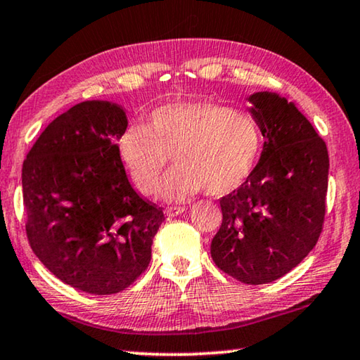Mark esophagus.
<instances>
[{"label": "esophagus", "mask_w": 360, "mask_h": 360, "mask_svg": "<svg viewBox=\"0 0 360 360\" xmlns=\"http://www.w3.org/2000/svg\"><path fill=\"white\" fill-rule=\"evenodd\" d=\"M186 210H187L186 206H168V208L165 210V214L168 217H174V216L182 214V212H184Z\"/></svg>", "instance_id": "1"}]
</instances>
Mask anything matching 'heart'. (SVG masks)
Segmentation results:
<instances>
[{"mask_svg":"<svg viewBox=\"0 0 360 360\" xmlns=\"http://www.w3.org/2000/svg\"><path fill=\"white\" fill-rule=\"evenodd\" d=\"M262 149V130L252 114L212 101L163 105L143 127H129L117 139L122 165L139 193L150 197L173 158L176 168L162 187L168 200L182 202L206 191L224 197L252 174Z\"/></svg>","mask_w":360,"mask_h":360,"instance_id":"1","label":"heart"}]
</instances>
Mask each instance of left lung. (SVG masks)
Instances as JSON below:
<instances>
[{"instance_id": "obj_1", "label": "left lung", "mask_w": 360, "mask_h": 360, "mask_svg": "<svg viewBox=\"0 0 360 360\" xmlns=\"http://www.w3.org/2000/svg\"><path fill=\"white\" fill-rule=\"evenodd\" d=\"M265 138L249 179L221 202L211 257L229 276L265 284L284 276L318 243L326 219L328 152L294 103L271 92L249 96Z\"/></svg>"}]
</instances>
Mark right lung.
<instances>
[{"label":"right lung","instance_id":"right-lung-1","mask_svg":"<svg viewBox=\"0 0 360 360\" xmlns=\"http://www.w3.org/2000/svg\"><path fill=\"white\" fill-rule=\"evenodd\" d=\"M125 130L120 106L79 103L47 125L23 160L30 246L49 271L89 294L135 283L165 221L127 178L115 143Z\"/></svg>","mask_w":360,"mask_h":360}]
</instances>
